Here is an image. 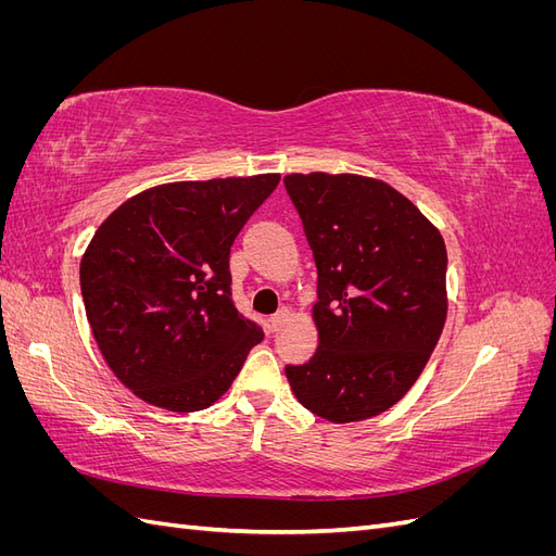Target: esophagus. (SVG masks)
Segmentation results:
<instances>
[{
	"label": "esophagus",
	"instance_id": "1",
	"mask_svg": "<svg viewBox=\"0 0 556 556\" xmlns=\"http://www.w3.org/2000/svg\"><path fill=\"white\" fill-rule=\"evenodd\" d=\"M290 315H292V311H290V308H280L276 315H271V329H274V331L282 329L285 325H288Z\"/></svg>",
	"mask_w": 556,
	"mask_h": 556
}]
</instances>
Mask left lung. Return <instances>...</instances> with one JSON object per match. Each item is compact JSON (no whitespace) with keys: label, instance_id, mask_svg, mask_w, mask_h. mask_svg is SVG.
Wrapping results in <instances>:
<instances>
[{"label":"left lung","instance_id":"8db88e82","mask_svg":"<svg viewBox=\"0 0 556 556\" xmlns=\"http://www.w3.org/2000/svg\"><path fill=\"white\" fill-rule=\"evenodd\" d=\"M285 188L317 266L308 364L285 366L304 408L333 425L406 396L447 317V250L408 197L357 174H290Z\"/></svg>","mask_w":556,"mask_h":556}]
</instances>
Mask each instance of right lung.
<instances>
[{
	"label": "right lung",
	"instance_id": "right-lung-1",
	"mask_svg": "<svg viewBox=\"0 0 556 556\" xmlns=\"http://www.w3.org/2000/svg\"><path fill=\"white\" fill-rule=\"evenodd\" d=\"M278 180L155 185L117 206L83 252L94 341L115 378L150 406H213L264 339L231 301L229 250Z\"/></svg>",
	"mask_w": 556,
	"mask_h": 556
}]
</instances>
